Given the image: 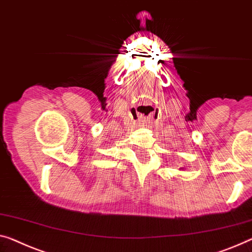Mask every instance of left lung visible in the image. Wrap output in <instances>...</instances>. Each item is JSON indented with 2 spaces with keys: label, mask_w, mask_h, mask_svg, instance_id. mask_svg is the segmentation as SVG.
<instances>
[{
  "label": "left lung",
  "mask_w": 252,
  "mask_h": 252,
  "mask_svg": "<svg viewBox=\"0 0 252 252\" xmlns=\"http://www.w3.org/2000/svg\"><path fill=\"white\" fill-rule=\"evenodd\" d=\"M180 170H182V167H181V168H180Z\"/></svg>",
  "instance_id": "left-lung-1"
}]
</instances>
